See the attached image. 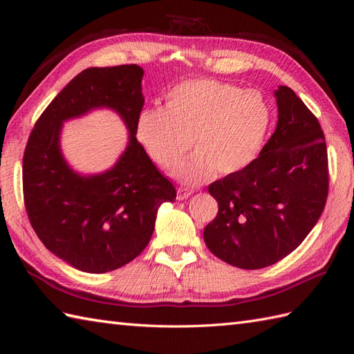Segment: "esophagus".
<instances>
[{"label":"esophagus","instance_id":"34e87169","mask_svg":"<svg viewBox=\"0 0 354 354\" xmlns=\"http://www.w3.org/2000/svg\"><path fill=\"white\" fill-rule=\"evenodd\" d=\"M192 194H194V190H192V189L178 187V189H177V199H178V201H185V199H187Z\"/></svg>","mask_w":354,"mask_h":354}]
</instances>
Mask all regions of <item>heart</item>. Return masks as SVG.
I'll return each instance as SVG.
<instances>
[{"mask_svg": "<svg viewBox=\"0 0 354 354\" xmlns=\"http://www.w3.org/2000/svg\"><path fill=\"white\" fill-rule=\"evenodd\" d=\"M272 109L266 95L255 90L214 80H189L165 94L162 109L140 112L136 138L153 162L168 169L189 151L173 176L185 185H201L220 176L236 174L248 167L266 140Z\"/></svg>", "mask_w": 354, "mask_h": 354, "instance_id": "b5f03b06", "label": "heart"}]
</instances>
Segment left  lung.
I'll list each match as a JSON object with an SVG mask.
<instances>
[{"instance_id": "1", "label": "left lung", "mask_w": 354, "mask_h": 354, "mask_svg": "<svg viewBox=\"0 0 354 354\" xmlns=\"http://www.w3.org/2000/svg\"><path fill=\"white\" fill-rule=\"evenodd\" d=\"M276 130L259 158L209 185L218 214L203 230L208 250L239 269L272 266L315 227L328 196V153L322 128L298 95L274 90Z\"/></svg>"}]
</instances>
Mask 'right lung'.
I'll return each mask as SVG.
<instances>
[{"label": "right lung", "instance_id": "right-lung-1", "mask_svg": "<svg viewBox=\"0 0 354 354\" xmlns=\"http://www.w3.org/2000/svg\"><path fill=\"white\" fill-rule=\"evenodd\" d=\"M143 75L137 65L82 71L53 99L29 136L24 156L29 221L50 252L81 272L106 273L134 260L152 238L159 207L176 201L173 183L136 138ZM99 109L122 118L129 142L111 169L82 175L61 152L62 124Z\"/></svg>", "mask_w": 354, "mask_h": 354}]
</instances>
